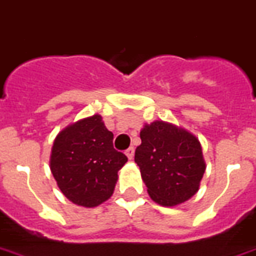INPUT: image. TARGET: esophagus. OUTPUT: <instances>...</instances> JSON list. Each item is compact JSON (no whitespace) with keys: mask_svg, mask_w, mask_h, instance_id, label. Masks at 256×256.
<instances>
[{"mask_svg":"<svg viewBox=\"0 0 256 256\" xmlns=\"http://www.w3.org/2000/svg\"><path fill=\"white\" fill-rule=\"evenodd\" d=\"M134 152H135L134 147H130V148L126 150V152H124V154H126V156H128L130 160H132V158H134Z\"/></svg>","mask_w":256,"mask_h":256,"instance_id":"esophagus-1","label":"esophagus"}]
</instances>
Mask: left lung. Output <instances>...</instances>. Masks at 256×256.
I'll use <instances>...</instances> for the list:
<instances>
[{
    "mask_svg": "<svg viewBox=\"0 0 256 256\" xmlns=\"http://www.w3.org/2000/svg\"><path fill=\"white\" fill-rule=\"evenodd\" d=\"M140 139L134 160L150 197L163 206H175L194 196L206 168L198 139L163 121L144 124Z\"/></svg>",
    "mask_w": 256,
    "mask_h": 256,
    "instance_id": "obj_1",
    "label": "left lung"
}]
</instances>
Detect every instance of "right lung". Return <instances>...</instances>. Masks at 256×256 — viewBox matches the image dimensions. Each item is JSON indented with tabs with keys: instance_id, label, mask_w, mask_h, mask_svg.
<instances>
[{
	"instance_id": "right-lung-1",
	"label": "right lung",
	"mask_w": 256,
	"mask_h": 256,
	"mask_svg": "<svg viewBox=\"0 0 256 256\" xmlns=\"http://www.w3.org/2000/svg\"><path fill=\"white\" fill-rule=\"evenodd\" d=\"M128 162L113 147V132L94 114L68 124L56 135L50 168L68 200L85 208L98 206L113 194L118 171Z\"/></svg>"
}]
</instances>
